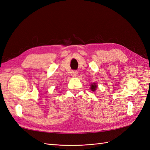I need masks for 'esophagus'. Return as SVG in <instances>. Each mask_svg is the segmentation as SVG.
Returning a JSON list of instances; mask_svg holds the SVG:
<instances>
[{
	"mask_svg": "<svg viewBox=\"0 0 150 150\" xmlns=\"http://www.w3.org/2000/svg\"><path fill=\"white\" fill-rule=\"evenodd\" d=\"M78 72L77 71H72L71 72V76L72 77H76L77 76V74H78Z\"/></svg>",
	"mask_w": 150,
	"mask_h": 150,
	"instance_id": "esophagus-1",
	"label": "esophagus"
}]
</instances>
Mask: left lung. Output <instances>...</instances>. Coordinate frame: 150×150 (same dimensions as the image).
<instances>
[{
	"label": "left lung",
	"mask_w": 150,
	"mask_h": 150,
	"mask_svg": "<svg viewBox=\"0 0 150 150\" xmlns=\"http://www.w3.org/2000/svg\"><path fill=\"white\" fill-rule=\"evenodd\" d=\"M96 88H97V85L96 83H93L91 85V89L93 91H95V90H96Z\"/></svg>",
	"instance_id": "1"
}]
</instances>
